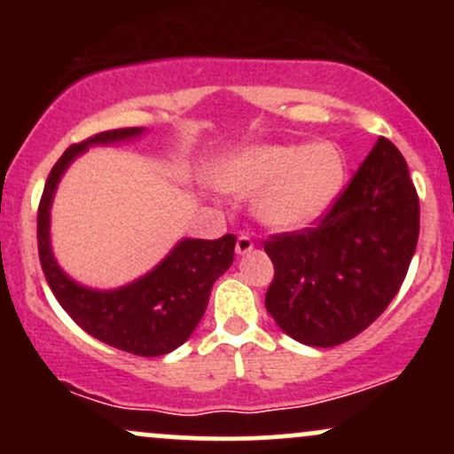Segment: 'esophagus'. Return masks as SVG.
Returning a JSON list of instances; mask_svg holds the SVG:
<instances>
[{
  "mask_svg": "<svg viewBox=\"0 0 454 454\" xmlns=\"http://www.w3.org/2000/svg\"><path fill=\"white\" fill-rule=\"evenodd\" d=\"M254 249V239L249 234H239L237 237V254H247Z\"/></svg>",
  "mask_w": 454,
  "mask_h": 454,
  "instance_id": "34e87169",
  "label": "esophagus"
}]
</instances>
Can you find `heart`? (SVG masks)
I'll return each instance as SVG.
<instances>
[{"instance_id":"b5f03b06","label":"heart","mask_w":454,"mask_h":454,"mask_svg":"<svg viewBox=\"0 0 454 454\" xmlns=\"http://www.w3.org/2000/svg\"><path fill=\"white\" fill-rule=\"evenodd\" d=\"M220 184L234 194H258L260 220L290 231L331 209L343 187V155L333 143L264 145L228 161Z\"/></svg>"}]
</instances>
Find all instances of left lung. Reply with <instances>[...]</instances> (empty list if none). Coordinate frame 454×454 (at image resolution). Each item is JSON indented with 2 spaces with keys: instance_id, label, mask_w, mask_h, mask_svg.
Wrapping results in <instances>:
<instances>
[{
  "instance_id": "8db88e82",
  "label": "left lung",
  "mask_w": 454,
  "mask_h": 454,
  "mask_svg": "<svg viewBox=\"0 0 454 454\" xmlns=\"http://www.w3.org/2000/svg\"><path fill=\"white\" fill-rule=\"evenodd\" d=\"M420 207L408 164L388 138L314 226L270 234L267 311L305 346L333 348L376 322L399 293L419 243Z\"/></svg>"
}]
</instances>
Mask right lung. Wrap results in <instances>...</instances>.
<instances>
[{
	"instance_id": "1",
	"label": "right lung",
	"mask_w": 454,
	"mask_h": 454,
	"mask_svg": "<svg viewBox=\"0 0 454 454\" xmlns=\"http://www.w3.org/2000/svg\"><path fill=\"white\" fill-rule=\"evenodd\" d=\"M140 128H119L70 145L55 161L38 205V256L44 278L67 316L91 337L137 356H161L179 348L205 314L213 281L232 264L234 234L185 239L164 262L126 288L96 293L78 286L57 267L49 245V209L55 187L87 145L138 137Z\"/></svg>"
}]
</instances>
